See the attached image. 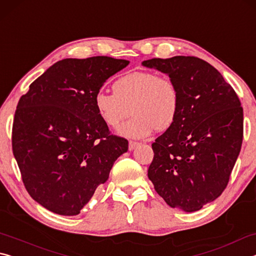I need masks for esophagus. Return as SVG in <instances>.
<instances>
[{"label":"esophagus","instance_id":"esophagus-1","mask_svg":"<svg viewBox=\"0 0 256 256\" xmlns=\"http://www.w3.org/2000/svg\"><path fill=\"white\" fill-rule=\"evenodd\" d=\"M138 146V142H134V141H130L128 142V150L132 151L136 148V146Z\"/></svg>","mask_w":256,"mask_h":256}]
</instances>
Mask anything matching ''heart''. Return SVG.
I'll use <instances>...</instances> for the list:
<instances>
[{"mask_svg":"<svg viewBox=\"0 0 256 256\" xmlns=\"http://www.w3.org/2000/svg\"><path fill=\"white\" fill-rule=\"evenodd\" d=\"M114 92H98L94 107L104 123L118 128L128 115L133 118L118 128L130 138H144L156 128L166 131L175 123L180 112V92L170 78L151 71H136L115 81Z\"/></svg>","mask_w":256,"mask_h":256,"instance_id":"b5f03b06","label":"heart"}]
</instances>
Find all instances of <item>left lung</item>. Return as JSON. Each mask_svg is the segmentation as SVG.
Returning <instances> with one entry per match:
<instances>
[{"label": "left lung", "instance_id": "obj_1", "mask_svg": "<svg viewBox=\"0 0 256 256\" xmlns=\"http://www.w3.org/2000/svg\"><path fill=\"white\" fill-rule=\"evenodd\" d=\"M142 66L167 74L180 92L175 123L152 144L148 177L168 206L198 211L228 184L242 141L240 102L222 73L201 58H151Z\"/></svg>", "mask_w": 256, "mask_h": 256}]
</instances>
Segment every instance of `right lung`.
Segmentation results:
<instances>
[{
    "mask_svg": "<svg viewBox=\"0 0 256 256\" xmlns=\"http://www.w3.org/2000/svg\"><path fill=\"white\" fill-rule=\"evenodd\" d=\"M128 60L64 58L29 86L12 128V150L26 190L54 214L76 216L108 180L128 142L99 118L94 96Z\"/></svg>",
    "mask_w": 256,
    "mask_h": 256,
    "instance_id": "right-lung-1",
    "label": "right lung"
}]
</instances>
